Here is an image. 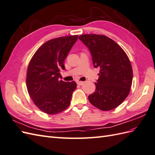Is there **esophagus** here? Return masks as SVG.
Wrapping results in <instances>:
<instances>
[{
    "label": "esophagus",
    "instance_id": "34e87169",
    "mask_svg": "<svg viewBox=\"0 0 155 155\" xmlns=\"http://www.w3.org/2000/svg\"><path fill=\"white\" fill-rule=\"evenodd\" d=\"M84 84V81H77V84L79 85H82Z\"/></svg>",
    "mask_w": 155,
    "mask_h": 155
}]
</instances>
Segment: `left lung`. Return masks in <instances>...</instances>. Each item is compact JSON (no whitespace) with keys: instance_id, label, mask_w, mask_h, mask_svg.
I'll list each match as a JSON object with an SVG mask.
<instances>
[{"instance_id":"left-lung-1","label":"left lung","mask_w":155,"mask_h":155,"mask_svg":"<svg viewBox=\"0 0 155 155\" xmlns=\"http://www.w3.org/2000/svg\"><path fill=\"white\" fill-rule=\"evenodd\" d=\"M78 39L88 48L94 68H99L96 90L88 99L101 110H110L118 107L130 91L133 70L123 49L109 37L85 34Z\"/></svg>"}]
</instances>
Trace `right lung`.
<instances>
[{
  "label": "right lung",
  "mask_w": 155,
  "mask_h": 155,
  "mask_svg": "<svg viewBox=\"0 0 155 155\" xmlns=\"http://www.w3.org/2000/svg\"><path fill=\"white\" fill-rule=\"evenodd\" d=\"M78 35L58 37L45 43L30 61L26 78L28 91L41 111L56 114L69 107L75 81L59 80L60 69H65L64 62Z\"/></svg>",
  "instance_id": "obj_1"
}]
</instances>
